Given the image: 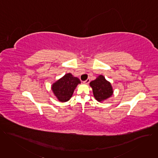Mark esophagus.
<instances>
[{
  "label": "esophagus",
  "instance_id": "34e87169",
  "mask_svg": "<svg viewBox=\"0 0 158 158\" xmlns=\"http://www.w3.org/2000/svg\"><path fill=\"white\" fill-rule=\"evenodd\" d=\"M89 82H90V78H88L87 80H85V81H84L83 82H84V84H88Z\"/></svg>",
  "mask_w": 158,
  "mask_h": 158
}]
</instances>
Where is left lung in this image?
Instances as JSON below:
<instances>
[{
  "label": "left lung",
  "mask_w": 158,
  "mask_h": 158,
  "mask_svg": "<svg viewBox=\"0 0 158 158\" xmlns=\"http://www.w3.org/2000/svg\"><path fill=\"white\" fill-rule=\"evenodd\" d=\"M89 84L93 89L95 99L99 102L104 101L113 94V90L110 83L102 75L99 76Z\"/></svg>",
  "instance_id": "obj_1"
}]
</instances>
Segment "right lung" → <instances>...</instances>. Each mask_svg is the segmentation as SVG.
<instances>
[{
	"instance_id": "1",
	"label": "right lung",
	"mask_w": 158,
	"mask_h": 158,
	"mask_svg": "<svg viewBox=\"0 0 158 158\" xmlns=\"http://www.w3.org/2000/svg\"><path fill=\"white\" fill-rule=\"evenodd\" d=\"M80 83L81 81L77 77L71 73L66 74L52 84V90L59 101L66 102L71 99L74 89Z\"/></svg>"
}]
</instances>
